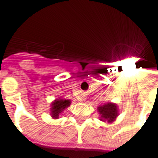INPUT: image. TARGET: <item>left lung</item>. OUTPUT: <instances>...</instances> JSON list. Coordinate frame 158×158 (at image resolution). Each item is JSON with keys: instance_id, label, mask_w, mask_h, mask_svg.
<instances>
[{"instance_id": "obj_1", "label": "left lung", "mask_w": 158, "mask_h": 158, "mask_svg": "<svg viewBox=\"0 0 158 158\" xmlns=\"http://www.w3.org/2000/svg\"><path fill=\"white\" fill-rule=\"evenodd\" d=\"M97 110L100 114V120L102 122L107 121L108 123H112L116 120L117 116L119 115L117 104L112 103L110 102H108L102 105H100Z\"/></svg>"}]
</instances>
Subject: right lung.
Masks as SVG:
<instances>
[{"label":"right lung","mask_w":158,"mask_h":158,"mask_svg":"<svg viewBox=\"0 0 158 158\" xmlns=\"http://www.w3.org/2000/svg\"><path fill=\"white\" fill-rule=\"evenodd\" d=\"M71 103L70 100H65V99H56L51 103L50 108V115L53 119H57L59 115L64 111L66 108H68Z\"/></svg>","instance_id":"add662e5"}]
</instances>
